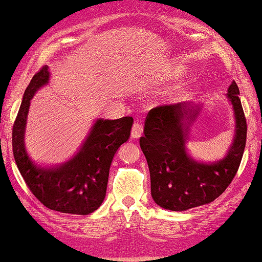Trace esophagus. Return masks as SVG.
<instances>
[{"label":"esophagus","instance_id":"34e87169","mask_svg":"<svg viewBox=\"0 0 262 262\" xmlns=\"http://www.w3.org/2000/svg\"><path fill=\"white\" fill-rule=\"evenodd\" d=\"M143 134V125L141 123H135L134 126H132V130H131V136L132 138H139Z\"/></svg>","mask_w":262,"mask_h":262}]
</instances>
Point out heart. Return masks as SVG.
Returning <instances> with one entry per match:
<instances>
[{
    "label": "heart",
    "mask_w": 262,
    "mask_h": 262,
    "mask_svg": "<svg viewBox=\"0 0 262 262\" xmlns=\"http://www.w3.org/2000/svg\"><path fill=\"white\" fill-rule=\"evenodd\" d=\"M173 75H174V77H179L181 75V73H180V71H175ZM171 96H173V98H171L173 100H180V99H182V96H184V93H181V92L180 93H175V94H173Z\"/></svg>",
    "instance_id": "b5f03b06"
}]
</instances>
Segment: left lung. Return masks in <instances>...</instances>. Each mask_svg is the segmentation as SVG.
<instances>
[{
  "instance_id": "8db88e82",
  "label": "left lung",
  "mask_w": 262,
  "mask_h": 262,
  "mask_svg": "<svg viewBox=\"0 0 262 262\" xmlns=\"http://www.w3.org/2000/svg\"><path fill=\"white\" fill-rule=\"evenodd\" d=\"M235 81L227 98L235 117V134L223 159L202 162L188 154L186 143L200 105L180 102L159 106L148 113L139 145L150 170L151 196L157 205L170 211H186L213 202L237 173L245 151L247 123Z\"/></svg>"
}]
</instances>
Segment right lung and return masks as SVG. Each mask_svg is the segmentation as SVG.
<instances>
[{
    "instance_id": "obj_1",
    "label": "right lung",
    "mask_w": 262,
    "mask_h": 262,
    "mask_svg": "<svg viewBox=\"0 0 262 262\" xmlns=\"http://www.w3.org/2000/svg\"><path fill=\"white\" fill-rule=\"evenodd\" d=\"M49 80V67L45 66L24 93L13 126L14 159L28 188L42 205L58 212L85 216L94 212L105 199L111 163L117 150L130 137L134 119H98L73 159L58 166H39L28 155L25 131L31 100Z\"/></svg>"
}]
</instances>
